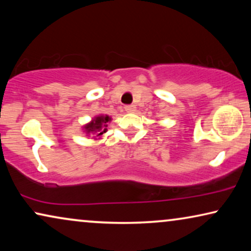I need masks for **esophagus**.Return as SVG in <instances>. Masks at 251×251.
<instances>
[{"mask_svg":"<svg viewBox=\"0 0 251 251\" xmlns=\"http://www.w3.org/2000/svg\"><path fill=\"white\" fill-rule=\"evenodd\" d=\"M125 111L126 113H133L136 111V106L135 105H126L125 107Z\"/></svg>","mask_w":251,"mask_h":251,"instance_id":"esophagus-1","label":"esophagus"}]
</instances>
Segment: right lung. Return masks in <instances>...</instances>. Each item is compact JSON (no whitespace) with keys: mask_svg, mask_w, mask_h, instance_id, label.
Listing matches in <instances>:
<instances>
[{"mask_svg":"<svg viewBox=\"0 0 251 251\" xmlns=\"http://www.w3.org/2000/svg\"><path fill=\"white\" fill-rule=\"evenodd\" d=\"M112 121L111 116L106 114H100L95 116L90 122H88L87 125H84L83 128L84 132L87 133V136H94L95 139H100L101 136L105 132H107V126L108 122Z\"/></svg>","mask_w":251,"mask_h":251,"instance_id":"right-lung-1","label":"right lung"}]
</instances>
